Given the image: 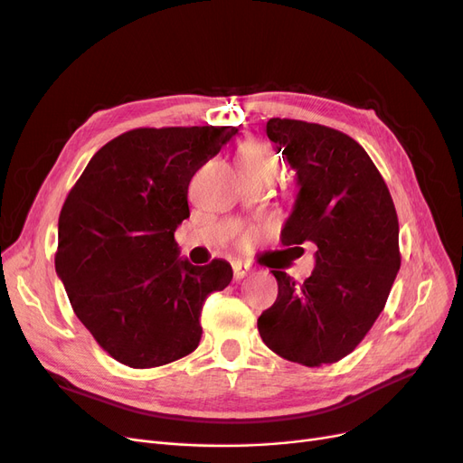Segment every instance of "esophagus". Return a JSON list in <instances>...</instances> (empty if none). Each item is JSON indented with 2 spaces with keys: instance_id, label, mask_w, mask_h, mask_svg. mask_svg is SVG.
<instances>
[{
  "instance_id": "esophagus-1",
  "label": "esophagus",
  "mask_w": 463,
  "mask_h": 463,
  "mask_svg": "<svg viewBox=\"0 0 463 463\" xmlns=\"http://www.w3.org/2000/svg\"><path fill=\"white\" fill-rule=\"evenodd\" d=\"M232 270H234V279H236V281H240V279H244L246 276H250V274H251V266H250L248 262H241V260H238V262H234V264H232Z\"/></svg>"
}]
</instances>
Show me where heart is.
I'll return each mask as SVG.
<instances>
[{
    "instance_id": "obj_1",
    "label": "heart",
    "mask_w": 463,
    "mask_h": 463,
    "mask_svg": "<svg viewBox=\"0 0 463 463\" xmlns=\"http://www.w3.org/2000/svg\"><path fill=\"white\" fill-rule=\"evenodd\" d=\"M236 163L241 170V175L246 178H255V176L274 178L279 166V161L270 146L259 140L241 144L236 152ZM251 236H253V231H250L244 236V240H251Z\"/></svg>"
}]
</instances>
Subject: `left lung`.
Returning <instances> with one entry per match:
<instances>
[{
    "instance_id": "8db88e82",
    "label": "left lung",
    "mask_w": 463,
    "mask_h": 463,
    "mask_svg": "<svg viewBox=\"0 0 463 463\" xmlns=\"http://www.w3.org/2000/svg\"><path fill=\"white\" fill-rule=\"evenodd\" d=\"M266 135L300 185L281 241H313L317 253L304 283L272 270L278 298L257 326L276 354L317 368L353 353L383 311L402 264L398 213L377 166L349 135L287 118H270Z\"/></svg>"
}]
</instances>
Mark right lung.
<instances>
[{
  "mask_svg": "<svg viewBox=\"0 0 463 463\" xmlns=\"http://www.w3.org/2000/svg\"><path fill=\"white\" fill-rule=\"evenodd\" d=\"M232 126L138 128L107 142L60 212L56 272L93 339L119 364L165 366L197 349L206 297L232 279L225 260L178 259L197 170Z\"/></svg>",
  "mask_w": 463,
  "mask_h": 463,
  "instance_id": "add662e5",
  "label": "right lung"
}]
</instances>
